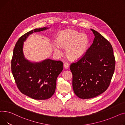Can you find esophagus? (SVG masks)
<instances>
[{
  "instance_id": "34e87169",
  "label": "esophagus",
  "mask_w": 125,
  "mask_h": 125,
  "mask_svg": "<svg viewBox=\"0 0 125 125\" xmlns=\"http://www.w3.org/2000/svg\"><path fill=\"white\" fill-rule=\"evenodd\" d=\"M63 67H64V68L65 69H68L69 68V64L68 63L65 62V63H64V64H63Z\"/></svg>"
}]
</instances>
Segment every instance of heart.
<instances>
[{"mask_svg": "<svg viewBox=\"0 0 125 125\" xmlns=\"http://www.w3.org/2000/svg\"><path fill=\"white\" fill-rule=\"evenodd\" d=\"M56 43L53 46L54 52L61 54V47L65 49V54L71 61H75L81 58L86 53L89 44L88 37L85 34L74 30H66L57 36Z\"/></svg>", "mask_w": 125, "mask_h": 125, "instance_id": "obj_1", "label": "heart"}]
</instances>
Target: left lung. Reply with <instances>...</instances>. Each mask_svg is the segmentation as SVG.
<instances>
[{
  "label": "left lung",
  "instance_id": "8db88e82",
  "mask_svg": "<svg viewBox=\"0 0 125 125\" xmlns=\"http://www.w3.org/2000/svg\"><path fill=\"white\" fill-rule=\"evenodd\" d=\"M94 39L84 56L71 65L73 88L81 99H89L104 92L115 71V61L112 46L93 29Z\"/></svg>",
  "mask_w": 125,
  "mask_h": 125
}]
</instances>
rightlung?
Masks as SVG:
<instances>
[{
    "label": "right lung",
    "instance_id": "add662e5",
    "mask_svg": "<svg viewBox=\"0 0 125 125\" xmlns=\"http://www.w3.org/2000/svg\"><path fill=\"white\" fill-rule=\"evenodd\" d=\"M49 27L37 28L19 38L13 49L11 71L20 91L36 100L50 98L55 91L56 79L63 70L61 61L46 58L41 62L27 60L24 53V45L29 35L45 31Z\"/></svg>",
    "mask_w": 125,
    "mask_h": 125
}]
</instances>
